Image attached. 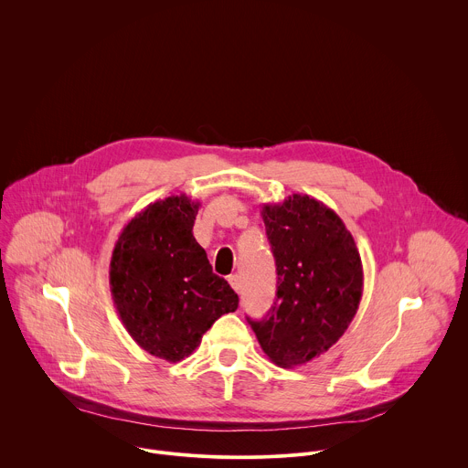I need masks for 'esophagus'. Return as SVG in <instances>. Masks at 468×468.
Returning <instances> with one entry per match:
<instances>
[{"mask_svg": "<svg viewBox=\"0 0 468 468\" xmlns=\"http://www.w3.org/2000/svg\"><path fill=\"white\" fill-rule=\"evenodd\" d=\"M229 285L233 287V291L235 292H239L240 291V278L235 274V276H229Z\"/></svg>", "mask_w": 468, "mask_h": 468, "instance_id": "1", "label": "esophagus"}]
</instances>
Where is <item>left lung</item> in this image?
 <instances>
[{"mask_svg": "<svg viewBox=\"0 0 468 468\" xmlns=\"http://www.w3.org/2000/svg\"><path fill=\"white\" fill-rule=\"evenodd\" d=\"M278 271L276 302L251 329L272 363L302 367L335 345L363 296V262L339 215L307 194L262 204Z\"/></svg>", "mask_w": 468, "mask_h": 468, "instance_id": "1", "label": "left lung"}]
</instances>
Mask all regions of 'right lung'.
Wrapping results in <instances>:
<instances>
[{"label":"right lung","instance_id":"1","mask_svg":"<svg viewBox=\"0 0 468 468\" xmlns=\"http://www.w3.org/2000/svg\"><path fill=\"white\" fill-rule=\"evenodd\" d=\"M199 207L185 194L146 206L122 229L109 264L123 327L143 350L168 363L188 357L213 322L239 305L192 235Z\"/></svg>","mask_w":468,"mask_h":468}]
</instances>
